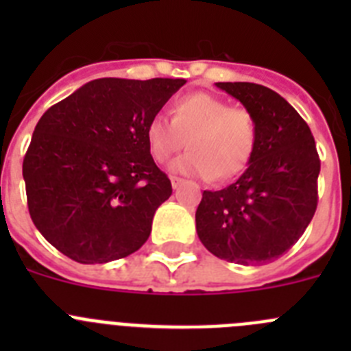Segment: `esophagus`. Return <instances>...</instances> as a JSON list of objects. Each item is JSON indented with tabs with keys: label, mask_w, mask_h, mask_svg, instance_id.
Listing matches in <instances>:
<instances>
[{
	"label": "esophagus",
	"mask_w": 351,
	"mask_h": 351,
	"mask_svg": "<svg viewBox=\"0 0 351 351\" xmlns=\"http://www.w3.org/2000/svg\"><path fill=\"white\" fill-rule=\"evenodd\" d=\"M170 182H172V188L176 190V188H179V186L184 182V179L182 178H178V176H170Z\"/></svg>",
	"instance_id": "34e87169"
}]
</instances>
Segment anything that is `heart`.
<instances>
[{"label":"heart","mask_w":351,"mask_h":351,"mask_svg":"<svg viewBox=\"0 0 351 351\" xmlns=\"http://www.w3.org/2000/svg\"><path fill=\"white\" fill-rule=\"evenodd\" d=\"M170 119L156 114L145 126V142L156 163H167L188 145L170 170L225 182L247 169L260 137L250 108L232 107L213 93L181 95L170 105Z\"/></svg>","instance_id":"1"}]
</instances>
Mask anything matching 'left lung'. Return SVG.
I'll return each instance as SVG.
<instances>
[{
	"instance_id": "obj_1",
	"label": "left lung",
	"mask_w": 351,
	"mask_h": 351,
	"mask_svg": "<svg viewBox=\"0 0 351 351\" xmlns=\"http://www.w3.org/2000/svg\"><path fill=\"white\" fill-rule=\"evenodd\" d=\"M258 119L253 160L235 182L204 191L198 239L218 258L262 265L299 241L318 206L320 158L308 123L283 96L253 82H216Z\"/></svg>"
}]
</instances>
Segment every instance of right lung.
Masks as SVG:
<instances>
[{"label":"right lung","instance_id":"1","mask_svg":"<svg viewBox=\"0 0 351 351\" xmlns=\"http://www.w3.org/2000/svg\"><path fill=\"white\" fill-rule=\"evenodd\" d=\"M184 79H96L40 117L23 161L29 216L79 263H107L147 241L172 184L145 126Z\"/></svg>","mask_w":351,"mask_h":351}]
</instances>
